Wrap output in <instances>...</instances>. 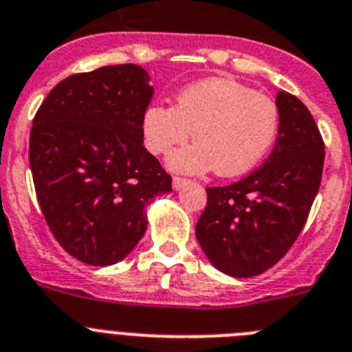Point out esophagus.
Here are the masks:
<instances>
[{
	"instance_id": "34e87169",
	"label": "esophagus",
	"mask_w": 352,
	"mask_h": 352,
	"mask_svg": "<svg viewBox=\"0 0 352 352\" xmlns=\"http://www.w3.org/2000/svg\"><path fill=\"white\" fill-rule=\"evenodd\" d=\"M188 179H181V177H173V181H171V184H173V190H182L186 184H188Z\"/></svg>"
}]
</instances>
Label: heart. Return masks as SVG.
<instances>
[{"instance_id": "heart-1", "label": "heart", "mask_w": 352, "mask_h": 352, "mask_svg": "<svg viewBox=\"0 0 352 352\" xmlns=\"http://www.w3.org/2000/svg\"><path fill=\"white\" fill-rule=\"evenodd\" d=\"M141 131L144 146L155 155L168 153L193 132L197 141L168 157L170 170L188 175L217 170L221 177H236L252 170L270 150L279 131V109L249 85L206 78L177 94L175 107L148 105Z\"/></svg>"}]
</instances>
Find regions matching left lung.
<instances>
[{"mask_svg":"<svg viewBox=\"0 0 352 352\" xmlns=\"http://www.w3.org/2000/svg\"><path fill=\"white\" fill-rule=\"evenodd\" d=\"M276 146L258 170L223 188H208L197 240L212 267L254 277L274 267L302 231L318 193L324 143L308 107L279 91Z\"/></svg>","mask_w":352,"mask_h":352,"instance_id":"obj_1","label":"left lung"}]
</instances>
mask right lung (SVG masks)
<instances>
[{"label":"right lung","mask_w":352,"mask_h":352,"mask_svg":"<svg viewBox=\"0 0 352 352\" xmlns=\"http://www.w3.org/2000/svg\"><path fill=\"white\" fill-rule=\"evenodd\" d=\"M152 96L141 66H105L58 82L34 118L37 200L55 240L85 265L125 259L146 231V206L171 191V177L143 146Z\"/></svg>","instance_id":"right-lung-1"}]
</instances>
